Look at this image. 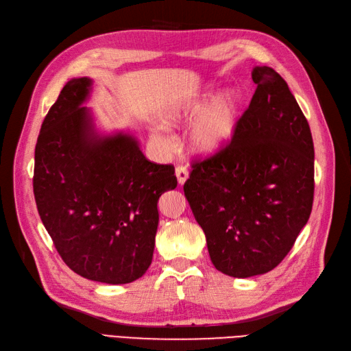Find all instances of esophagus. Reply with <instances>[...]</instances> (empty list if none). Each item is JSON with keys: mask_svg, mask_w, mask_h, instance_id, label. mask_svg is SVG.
<instances>
[{"mask_svg": "<svg viewBox=\"0 0 351 351\" xmlns=\"http://www.w3.org/2000/svg\"><path fill=\"white\" fill-rule=\"evenodd\" d=\"M176 176H177L178 184L183 186V184L187 182V178H189L187 168H186V167H177V168H176Z\"/></svg>", "mask_w": 351, "mask_h": 351, "instance_id": "34e87169", "label": "esophagus"}]
</instances>
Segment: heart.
<instances>
[{
	"label": "heart",
	"mask_w": 351,
	"mask_h": 351,
	"mask_svg": "<svg viewBox=\"0 0 351 351\" xmlns=\"http://www.w3.org/2000/svg\"><path fill=\"white\" fill-rule=\"evenodd\" d=\"M168 127L195 123L189 132V146L202 158H210L222 152L231 142L240 120V101L231 90L215 95L214 88H205L189 98L169 104L161 112ZM151 137L164 149L173 145L171 136L164 125H154Z\"/></svg>",
	"instance_id": "b5f03b06"
}]
</instances>
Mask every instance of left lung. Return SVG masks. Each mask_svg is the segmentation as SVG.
<instances>
[{"mask_svg":"<svg viewBox=\"0 0 351 351\" xmlns=\"http://www.w3.org/2000/svg\"><path fill=\"white\" fill-rule=\"evenodd\" d=\"M249 108L222 152L195 162L184 195L214 267L234 278L267 274L311 217L315 151L309 123L271 67L252 70Z\"/></svg>","mask_w":351,"mask_h":351,"instance_id":"left-lung-1","label":"left lung"}]
</instances>
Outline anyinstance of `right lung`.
I'll use <instances>...</instances> for the list:
<instances>
[{"label":"right lung","instance_id":"1","mask_svg":"<svg viewBox=\"0 0 351 351\" xmlns=\"http://www.w3.org/2000/svg\"><path fill=\"white\" fill-rule=\"evenodd\" d=\"M92 79L76 77L48 111L35 147L34 193L42 224L67 267L105 284L133 282L149 268L158 200L177 187L173 165L147 161L129 132L101 133Z\"/></svg>","mask_w":351,"mask_h":351}]
</instances>
